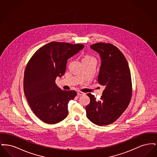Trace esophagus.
<instances>
[{"mask_svg":"<svg viewBox=\"0 0 157 157\" xmlns=\"http://www.w3.org/2000/svg\"><path fill=\"white\" fill-rule=\"evenodd\" d=\"M77 94L78 95H85V93L84 92H82L81 91H78L77 92Z\"/></svg>","mask_w":157,"mask_h":157,"instance_id":"esophagus-1","label":"esophagus"}]
</instances>
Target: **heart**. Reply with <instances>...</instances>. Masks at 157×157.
Listing matches in <instances>:
<instances>
[{"instance_id":"obj_1","label":"heart","mask_w":157,"mask_h":157,"mask_svg":"<svg viewBox=\"0 0 157 157\" xmlns=\"http://www.w3.org/2000/svg\"><path fill=\"white\" fill-rule=\"evenodd\" d=\"M93 57H92V56H85L83 59H90V58H92Z\"/></svg>"}]
</instances>
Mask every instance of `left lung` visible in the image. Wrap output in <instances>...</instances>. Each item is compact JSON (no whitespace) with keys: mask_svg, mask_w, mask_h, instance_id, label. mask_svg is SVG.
Returning a JSON list of instances; mask_svg holds the SVG:
<instances>
[{"mask_svg":"<svg viewBox=\"0 0 157 157\" xmlns=\"http://www.w3.org/2000/svg\"><path fill=\"white\" fill-rule=\"evenodd\" d=\"M90 48L100 56L98 81L105 88L99 101L91 94H87L90 103L86 106V117L99 126L109 125L125 111L131 101L130 70L125 57L114 45L100 42Z\"/></svg>","mask_w":157,"mask_h":157,"instance_id":"1","label":"left lung"}]
</instances>
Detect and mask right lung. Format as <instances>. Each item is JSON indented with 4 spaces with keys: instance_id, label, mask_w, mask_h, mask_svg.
Wrapping results in <instances>:
<instances>
[{
    "instance_id": "add662e5",
    "label": "right lung",
    "mask_w": 157,
    "mask_h": 157,
    "mask_svg": "<svg viewBox=\"0 0 157 157\" xmlns=\"http://www.w3.org/2000/svg\"><path fill=\"white\" fill-rule=\"evenodd\" d=\"M83 48L82 44L52 42L39 48L27 64L25 95L33 112L46 124L58 123L67 116V104L76 92L61 90L55 80L64 75L67 59Z\"/></svg>"
}]
</instances>
